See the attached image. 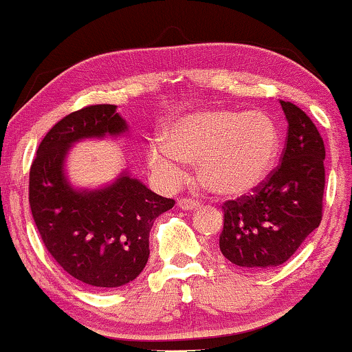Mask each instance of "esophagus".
I'll return each mask as SVG.
<instances>
[{
  "label": "esophagus",
  "mask_w": 352,
  "mask_h": 352,
  "mask_svg": "<svg viewBox=\"0 0 352 352\" xmlns=\"http://www.w3.org/2000/svg\"><path fill=\"white\" fill-rule=\"evenodd\" d=\"M177 205H179V208L187 210V212H190V210H195V208L200 207V204L194 199H179V200H177Z\"/></svg>",
  "instance_id": "obj_1"
}]
</instances>
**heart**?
I'll return each instance as SVG.
<instances>
[{"label": "heart", "mask_w": 352, "mask_h": 352, "mask_svg": "<svg viewBox=\"0 0 352 352\" xmlns=\"http://www.w3.org/2000/svg\"><path fill=\"white\" fill-rule=\"evenodd\" d=\"M280 131L265 111L204 109L176 120L166 139L148 144V165L170 184L187 173V162H199V179L221 197L252 192L275 166Z\"/></svg>", "instance_id": "1"}]
</instances>
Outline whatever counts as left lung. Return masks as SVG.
Listing matches in <instances>:
<instances>
[{"label":"left lung","instance_id":"left-lung-1","mask_svg":"<svg viewBox=\"0 0 352 352\" xmlns=\"http://www.w3.org/2000/svg\"><path fill=\"white\" fill-rule=\"evenodd\" d=\"M281 108L287 121L281 165L252 195L223 205L220 250L237 267L267 270L285 263L322 221L325 145L302 109Z\"/></svg>","mask_w":352,"mask_h":352}]
</instances>
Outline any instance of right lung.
<instances>
[{
	"label": "right lung",
	"instance_id": "obj_1",
	"mask_svg": "<svg viewBox=\"0 0 352 352\" xmlns=\"http://www.w3.org/2000/svg\"><path fill=\"white\" fill-rule=\"evenodd\" d=\"M126 132L116 104L85 107L48 131L30 166L29 202L45 248L67 275L97 289L140 275L155 218L175 205L127 170L98 189H77L67 179L65 163L72 145Z\"/></svg>",
	"mask_w": 352,
	"mask_h": 352
}]
</instances>
